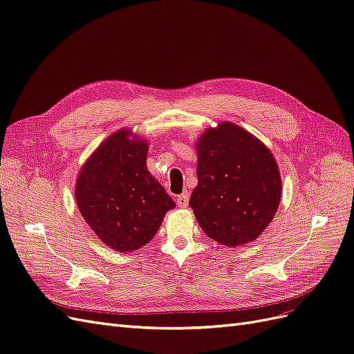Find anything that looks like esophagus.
<instances>
[{"label":"esophagus","instance_id":"obj_1","mask_svg":"<svg viewBox=\"0 0 354 354\" xmlns=\"http://www.w3.org/2000/svg\"><path fill=\"white\" fill-rule=\"evenodd\" d=\"M176 202H177V205L180 208H186L189 205V194H187V192H183V194L178 195Z\"/></svg>","mask_w":354,"mask_h":354}]
</instances>
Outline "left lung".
<instances>
[{
	"instance_id": "8db88e82",
	"label": "left lung",
	"mask_w": 354,
	"mask_h": 354,
	"mask_svg": "<svg viewBox=\"0 0 354 354\" xmlns=\"http://www.w3.org/2000/svg\"><path fill=\"white\" fill-rule=\"evenodd\" d=\"M196 173L189 205L207 236L238 246L269 226L282 181L273 155L254 136L230 122L211 128L198 142Z\"/></svg>"
}]
</instances>
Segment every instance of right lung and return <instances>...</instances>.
<instances>
[{"instance_id":"obj_1","label":"right lung","mask_w":354,"mask_h":354,"mask_svg":"<svg viewBox=\"0 0 354 354\" xmlns=\"http://www.w3.org/2000/svg\"><path fill=\"white\" fill-rule=\"evenodd\" d=\"M121 130L99 146L81 169L75 198L84 220L112 250L130 252L151 241L176 207L146 168L147 143Z\"/></svg>"}]
</instances>
